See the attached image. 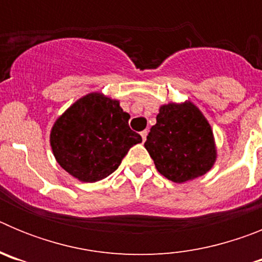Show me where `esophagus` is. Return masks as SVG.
<instances>
[{
  "mask_svg": "<svg viewBox=\"0 0 262 262\" xmlns=\"http://www.w3.org/2000/svg\"><path fill=\"white\" fill-rule=\"evenodd\" d=\"M140 135H142L143 142H145V140H147V135H148V131H147V129H144V131H142V133H140Z\"/></svg>",
  "mask_w": 262,
  "mask_h": 262,
  "instance_id": "1",
  "label": "esophagus"
}]
</instances>
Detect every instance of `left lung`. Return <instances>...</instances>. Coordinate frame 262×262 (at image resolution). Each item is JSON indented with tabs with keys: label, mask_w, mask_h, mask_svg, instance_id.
Masks as SVG:
<instances>
[{
	"label": "left lung",
	"mask_w": 262,
	"mask_h": 262,
	"mask_svg": "<svg viewBox=\"0 0 262 262\" xmlns=\"http://www.w3.org/2000/svg\"><path fill=\"white\" fill-rule=\"evenodd\" d=\"M144 147L159 173L177 184L206 174L216 160L211 126L190 101L161 106Z\"/></svg>",
	"instance_id": "obj_1"
}]
</instances>
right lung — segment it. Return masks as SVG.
<instances>
[{"mask_svg":"<svg viewBox=\"0 0 262 262\" xmlns=\"http://www.w3.org/2000/svg\"><path fill=\"white\" fill-rule=\"evenodd\" d=\"M119 101L89 93L60 115L51 129L53 156L64 170L82 182H96L115 172L142 136L128 126Z\"/></svg>","mask_w":262,"mask_h":262,"instance_id":"obj_1","label":"right lung"}]
</instances>
